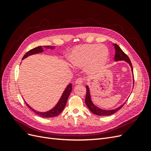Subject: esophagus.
<instances>
[{"mask_svg":"<svg viewBox=\"0 0 151 151\" xmlns=\"http://www.w3.org/2000/svg\"><path fill=\"white\" fill-rule=\"evenodd\" d=\"M83 83H84V79L83 78H78L76 81V84H81Z\"/></svg>","mask_w":151,"mask_h":151,"instance_id":"1","label":"esophagus"}]
</instances>
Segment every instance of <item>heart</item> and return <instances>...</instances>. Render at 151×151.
<instances>
[{
	"label": "heart",
	"mask_w": 151,
	"mask_h": 151,
	"mask_svg": "<svg viewBox=\"0 0 151 151\" xmlns=\"http://www.w3.org/2000/svg\"><path fill=\"white\" fill-rule=\"evenodd\" d=\"M69 60L73 66L84 67L90 74H97L103 70L109 60L108 48L98 44L77 45L72 50Z\"/></svg>",
	"instance_id": "1"
}]
</instances>
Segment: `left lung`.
Returning a JSON list of instances; mask_svg holds the SVG:
<instances>
[{
	"label": "left lung",
	"instance_id": "obj_1",
	"mask_svg": "<svg viewBox=\"0 0 151 151\" xmlns=\"http://www.w3.org/2000/svg\"><path fill=\"white\" fill-rule=\"evenodd\" d=\"M113 45H114V47H115V61L125 60L128 63H129V65H130V67L132 68V71L133 72V67H132V63H131V61L130 60V58H129V57H128L127 55L122 51V50L119 47L118 45H117L115 43L113 44ZM86 99H85L86 104V106H88V108L89 109V110L93 113L95 114V115H99V116L111 115L112 114L115 113L118 110H119L120 109H121L123 106V105L125 104V103H124L123 104L121 105L120 106L116 108L115 109H113V110H104V109H100V108H98L97 106H96L93 103L92 101H91L89 87L87 86H86Z\"/></svg>",
	"mask_w": 151,
	"mask_h": 151
}]
</instances>
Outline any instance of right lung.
Wrapping results in <instances>:
<instances>
[{"label":"right lung","mask_w":151,"mask_h":151,"mask_svg":"<svg viewBox=\"0 0 151 151\" xmlns=\"http://www.w3.org/2000/svg\"><path fill=\"white\" fill-rule=\"evenodd\" d=\"M43 48H51V49H53L55 47L53 46H39L36 47L33 49H31L29 51H28L27 52L24 57H22V59H24L26 57H28L29 55H33V54H36V53H40V52H42L43 51ZM72 84H68L67 86V87L66 88V89H65V91H63V94L62 95V96L59 100V101L58 102L57 104L55 106L53 109H52L51 110H50L48 111L47 112H45V113H42V112H38V111H36L35 110H34L33 109H32L29 105L26 104L27 106H28L30 109H31L32 110H33L36 115H38V116H41V117H43V118H51V117H54V116H57V115H58L59 114H60L62 111L63 109H64L67 101V99L68 96H69V95L70 94V92L72 91Z\"/></svg>","instance_id":"right-lung-1"}]
</instances>
